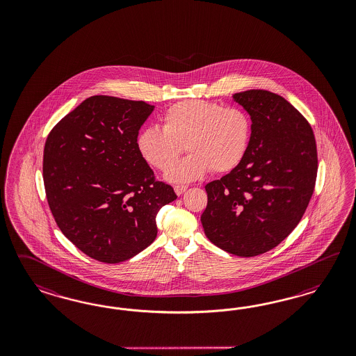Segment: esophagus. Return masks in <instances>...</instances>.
Here are the masks:
<instances>
[{"label":"esophagus","instance_id":"esophagus-1","mask_svg":"<svg viewBox=\"0 0 356 356\" xmlns=\"http://www.w3.org/2000/svg\"><path fill=\"white\" fill-rule=\"evenodd\" d=\"M173 189H175V193L177 194V195H181L188 189V186H185V185H176Z\"/></svg>","mask_w":356,"mask_h":356}]
</instances>
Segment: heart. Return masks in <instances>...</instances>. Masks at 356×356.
I'll return each mask as SVG.
<instances>
[{
    "label": "heart",
    "mask_w": 356,
    "mask_h": 356,
    "mask_svg": "<svg viewBox=\"0 0 356 356\" xmlns=\"http://www.w3.org/2000/svg\"><path fill=\"white\" fill-rule=\"evenodd\" d=\"M162 129L140 130L136 146L140 158L151 167L167 171L183 150L191 154L172 167L165 179L172 184L191 183L210 172L235 170L249 149L252 121L241 108L205 102L183 100L163 113Z\"/></svg>",
    "instance_id": "obj_1"
}]
</instances>
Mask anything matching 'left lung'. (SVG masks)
<instances>
[{"label":"left lung","instance_id":"8db88e82","mask_svg":"<svg viewBox=\"0 0 356 356\" xmlns=\"http://www.w3.org/2000/svg\"><path fill=\"white\" fill-rule=\"evenodd\" d=\"M252 121L244 161L205 186L207 238L240 257L275 248L299 225L312 197L317 150L312 128L284 97L266 90L234 95Z\"/></svg>","mask_w":356,"mask_h":356}]
</instances>
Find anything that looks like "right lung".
I'll return each instance as SVG.
<instances>
[{"instance_id":"1","label":"right lung","mask_w":356,"mask_h":356,"mask_svg":"<svg viewBox=\"0 0 356 356\" xmlns=\"http://www.w3.org/2000/svg\"><path fill=\"white\" fill-rule=\"evenodd\" d=\"M154 106L87 97L51 130L44 146L48 205L65 236L91 259L119 264L155 240L156 216L177 198L155 181L136 140Z\"/></svg>"}]
</instances>
